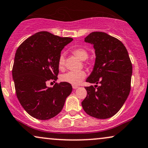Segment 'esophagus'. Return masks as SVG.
<instances>
[{"label": "esophagus", "instance_id": "34e87169", "mask_svg": "<svg viewBox=\"0 0 148 148\" xmlns=\"http://www.w3.org/2000/svg\"><path fill=\"white\" fill-rule=\"evenodd\" d=\"M78 87V86H76V85H72V88H73V89H77Z\"/></svg>", "mask_w": 148, "mask_h": 148}]
</instances>
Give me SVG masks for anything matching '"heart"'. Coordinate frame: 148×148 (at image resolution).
<instances>
[{"label": "heart", "instance_id": "1", "mask_svg": "<svg viewBox=\"0 0 148 148\" xmlns=\"http://www.w3.org/2000/svg\"><path fill=\"white\" fill-rule=\"evenodd\" d=\"M72 54L82 61H85L89 57V52L85 48H76L72 50ZM58 67L61 71L65 69V57L61 55L58 60ZM86 77V72L81 70L79 72H70L61 76V80L65 83L72 84V85H78Z\"/></svg>", "mask_w": 148, "mask_h": 148}]
</instances>
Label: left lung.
Here are the masks:
<instances>
[{
    "label": "left lung",
    "instance_id": "left-lung-1",
    "mask_svg": "<svg viewBox=\"0 0 148 148\" xmlns=\"http://www.w3.org/2000/svg\"><path fill=\"white\" fill-rule=\"evenodd\" d=\"M85 42L93 45L96 57L86 82L100 86L85 87L87 95L82 106L91 117L109 118L120 110L130 91L131 61L122 42L107 33L93 32L85 37Z\"/></svg>",
    "mask_w": 148,
    "mask_h": 148
}]
</instances>
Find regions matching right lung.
I'll return each instance as SVG.
<instances>
[{
    "instance_id": "1",
    "label": "right lung",
    "mask_w": 148,
    "mask_h": 148,
    "mask_svg": "<svg viewBox=\"0 0 148 148\" xmlns=\"http://www.w3.org/2000/svg\"><path fill=\"white\" fill-rule=\"evenodd\" d=\"M73 40L47 31H40L24 41L16 50L12 69L15 89L20 103L30 115L46 120L58 115L72 91L70 84L55 83L58 60L63 48Z\"/></svg>"
}]
</instances>
